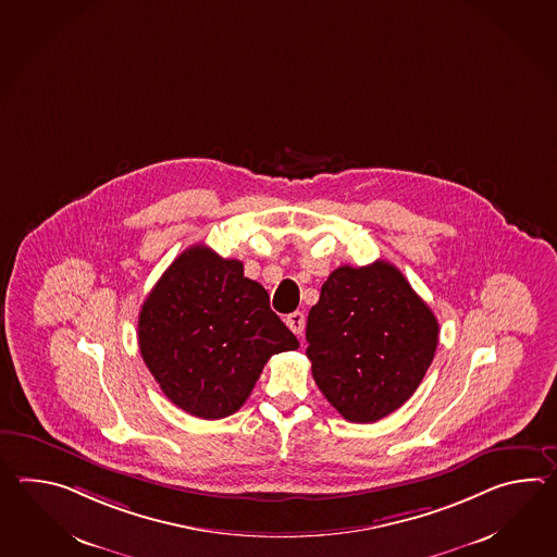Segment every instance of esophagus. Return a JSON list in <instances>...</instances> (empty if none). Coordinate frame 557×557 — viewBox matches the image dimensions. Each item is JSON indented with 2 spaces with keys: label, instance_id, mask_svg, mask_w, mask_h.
<instances>
[{
  "label": "esophagus",
  "instance_id": "1",
  "mask_svg": "<svg viewBox=\"0 0 557 557\" xmlns=\"http://www.w3.org/2000/svg\"><path fill=\"white\" fill-rule=\"evenodd\" d=\"M285 323H287V327H289L294 334L301 335L304 325H306V318H304L301 311H294V313H289V315L285 318Z\"/></svg>",
  "mask_w": 557,
  "mask_h": 557
}]
</instances>
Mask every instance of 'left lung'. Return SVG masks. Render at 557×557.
Returning <instances> with one entry per match:
<instances>
[{
	"label": "left lung",
	"mask_w": 557,
	"mask_h": 557,
	"mask_svg": "<svg viewBox=\"0 0 557 557\" xmlns=\"http://www.w3.org/2000/svg\"><path fill=\"white\" fill-rule=\"evenodd\" d=\"M440 325L387 261L342 265L309 309L308 358L325 399L347 421L371 423L401 408L432 366Z\"/></svg>",
	"instance_id": "8db88e82"
}]
</instances>
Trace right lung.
I'll return each mask as SVG.
<instances>
[{
  "label": "right lung",
  "instance_id": "obj_1",
  "mask_svg": "<svg viewBox=\"0 0 557 557\" xmlns=\"http://www.w3.org/2000/svg\"><path fill=\"white\" fill-rule=\"evenodd\" d=\"M137 342L161 392L201 420L235 413L268 359L299 347L244 263L206 246L186 249L153 285Z\"/></svg>",
  "mask_w": 557,
  "mask_h": 557
}]
</instances>
